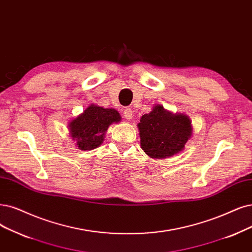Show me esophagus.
Returning <instances> with one entry per match:
<instances>
[{"mask_svg": "<svg viewBox=\"0 0 252 252\" xmlns=\"http://www.w3.org/2000/svg\"><path fill=\"white\" fill-rule=\"evenodd\" d=\"M124 115L125 117L127 119V120H131L132 117H133V110L129 109V108H126L124 110Z\"/></svg>", "mask_w": 252, "mask_h": 252, "instance_id": "34e87169", "label": "esophagus"}]
</instances>
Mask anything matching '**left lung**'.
<instances>
[{
    "instance_id": "1",
    "label": "left lung",
    "mask_w": 252,
    "mask_h": 252,
    "mask_svg": "<svg viewBox=\"0 0 252 252\" xmlns=\"http://www.w3.org/2000/svg\"><path fill=\"white\" fill-rule=\"evenodd\" d=\"M140 144L144 153L154 159H164L184 150L192 136L190 118L171 113L161 105L144 114L138 124Z\"/></svg>"
}]
</instances>
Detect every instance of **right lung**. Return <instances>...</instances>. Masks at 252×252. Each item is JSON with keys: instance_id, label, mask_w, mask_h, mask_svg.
<instances>
[{"instance_id": "right-lung-1", "label": "right lung", "mask_w": 252, "mask_h": 252, "mask_svg": "<svg viewBox=\"0 0 252 252\" xmlns=\"http://www.w3.org/2000/svg\"><path fill=\"white\" fill-rule=\"evenodd\" d=\"M121 116L115 109H105L90 105L78 117L68 124L72 140L82 151H90L101 145L105 134L112 124H117Z\"/></svg>"}]
</instances>
